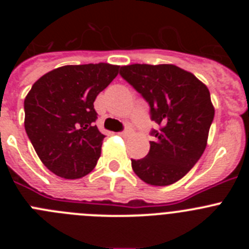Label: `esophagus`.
I'll list each match as a JSON object with an SVG mask.
<instances>
[{
  "label": "esophagus",
  "mask_w": 249,
  "mask_h": 249,
  "mask_svg": "<svg viewBox=\"0 0 249 249\" xmlns=\"http://www.w3.org/2000/svg\"><path fill=\"white\" fill-rule=\"evenodd\" d=\"M118 135L122 136V137H127V136L131 135V131H129V129H124V131L122 132H118Z\"/></svg>",
  "instance_id": "34e87169"
}]
</instances>
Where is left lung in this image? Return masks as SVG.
Here are the masks:
<instances>
[{"label": "left lung", "instance_id": "left-lung-1", "mask_svg": "<svg viewBox=\"0 0 249 249\" xmlns=\"http://www.w3.org/2000/svg\"><path fill=\"white\" fill-rule=\"evenodd\" d=\"M121 77L149 105L152 129L148 155L131 160L136 175L152 186H168L190 172L207 146L214 108L206 85L175 65H129Z\"/></svg>", "mask_w": 249, "mask_h": 249}]
</instances>
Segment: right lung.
<instances>
[{"label": "right lung", "mask_w": 249, "mask_h": 249, "mask_svg": "<svg viewBox=\"0 0 249 249\" xmlns=\"http://www.w3.org/2000/svg\"><path fill=\"white\" fill-rule=\"evenodd\" d=\"M118 68L109 63L63 66L43 74L26 96V133L54 175L76 179L97 164L105 135L94 124L93 102Z\"/></svg>", "instance_id": "obj_1"}]
</instances>
